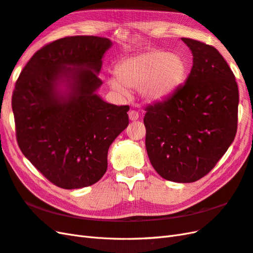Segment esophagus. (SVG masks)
I'll list each match as a JSON object with an SVG mask.
<instances>
[{"label": "esophagus", "instance_id": "obj_1", "mask_svg": "<svg viewBox=\"0 0 253 253\" xmlns=\"http://www.w3.org/2000/svg\"><path fill=\"white\" fill-rule=\"evenodd\" d=\"M128 118H130L131 121H136L139 118V114L136 110H130V112H128Z\"/></svg>", "mask_w": 253, "mask_h": 253}]
</instances>
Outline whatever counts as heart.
Returning a JSON list of instances; mask_svg holds the SVG:
<instances>
[{"label": "heart", "instance_id": "heart-1", "mask_svg": "<svg viewBox=\"0 0 253 253\" xmlns=\"http://www.w3.org/2000/svg\"><path fill=\"white\" fill-rule=\"evenodd\" d=\"M186 75L187 63L181 55L151 49L122 60L117 76L109 78V85L121 96L134 90L144 100L157 102L173 93Z\"/></svg>", "mask_w": 253, "mask_h": 253}]
</instances>
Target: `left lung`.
Returning <instances> with one entry per match:
<instances>
[{"mask_svg": "<svg viewBox=\"0 0 253 253\" xmlns=\"http://www.w3.org/2000/svg\"><path fill=\"white\" fill-rule=\"evenodd\" d=\"M192 51L186 84L145 108L146 149L164 179L194 182L206 176L237 132L238 87L229 64L214 47L182 38Z\"/></svg>", "mask_w": 253, "mask_h": 253, "instance_id": "left-lung-1", "label": "left lung"}]
</instances>
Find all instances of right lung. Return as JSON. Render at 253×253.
Masks as SVG:
<instances>
[{
    "label": "right lung",
    "mask_w": 253,
    "mask_h": 253,
    "mask_svg": "<svg viewBox=\"0 0 253 253\" xmlns=\"http://www.w3.org/2000/svg\"><path fill=\"white\" fill-rule=\"evenodd\" d=\"M112 42L93 35L67 36L42 47L23 67L11 97L20 150L40 173L62 189L97 182L107 152L128 125L127 105L95 94L97 74ZM61 80L69 83L63 96Z\"/></svg>",
    "instance_id": "obj_1"
}]
</instances>
